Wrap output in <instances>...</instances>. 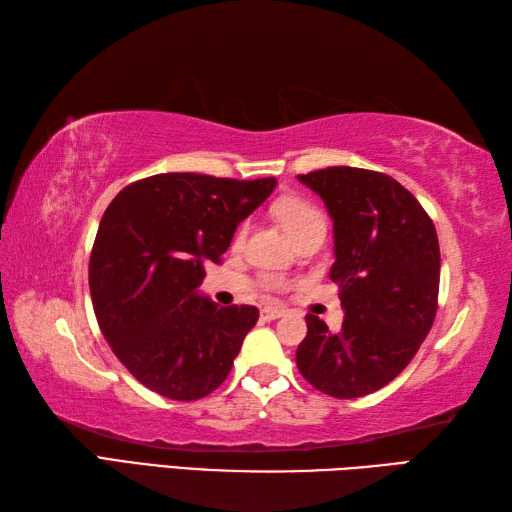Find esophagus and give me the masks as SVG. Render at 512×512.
<instances>
[{
	"label": "esophagus",
	"mask_w": 512,
	"mask_h": 512,
	"mask_svg": "<svg viewBox=\"0 0 512 512\" xmlns=\"http://www.w3.org/2000/svg\"><path fill=\"white\" fill-rule=\"evenodd\" d=\"M279 317H284V310H281V308H264L262 310V319L264 321H275Z\"/></svg>",
	"instance_id": "1"
}]
</instances>
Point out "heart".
Instances as JSON below:
<instances>
[{
    "mask_svg": "<svg viewBox=\"0 0 512 512\" xmlns=\"http://www.w3.org/2000/svg\"><path fill=\"white\" fill-rule=\"evenodd\" d=\"M275 215L281 222V226L286 228V233L292 237L295 242L297 237L303 233L312 231L317 226H325V215L321 213L319 206H314L306 198H284L275 204ZM244 237V226L239 228L235 235V242H242Z\"/></svg>",
    "mask_w": 512,
    "mask_h": 512,
    "instance_id": "b5f03b06",
    "label": "heart"
}]
</instances>
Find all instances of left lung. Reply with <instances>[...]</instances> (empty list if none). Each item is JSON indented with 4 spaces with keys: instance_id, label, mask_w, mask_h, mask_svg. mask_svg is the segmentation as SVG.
<instances>
[{
    "instance_id": "left-lung-1",
    "label": "left lung",
    "mask_w": 512,
    "mask_h": 512,
    "mask_svg": "<svg viewBox=\"0 0 512 512\" xmlns=\"http://www.w3.org/2000/svg\"><path fill=\"white\" fill-rule=\"evenodd\" d=\"M299 180L334 220L330 279L345 319L332 332L306 314L297 367L323 394L361 398L391 383L427 339L438 312V233L413 193L387 173L328 167Z\"/></svg>"
}]
</instances>
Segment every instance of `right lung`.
<instances>
[{
    "label": "right lung",
    "instance_id": "right-lung-1",
    "mask_svg": "<svg viewBox=\"0 0 512 512\" xmlns=\"http://www.w3.org/2000/svg\"><path fill=\"white\" fill-rule=\"evenodd\" d=\"M275 184L158 173L107 206L90 255L92 306L112 352L147 389L191 402L231 372L259 310L220 308L195 288Z\"/></svg>",
    "mask_w": 512,
    "mask_h": 512
}]
</instances>
